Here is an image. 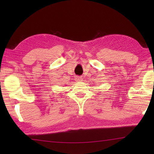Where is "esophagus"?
Returning a JSON list of instances; mask_svg holds the SVG:
<instances>
[{"instance_id": "obj_1", "label": "esophagus", "mask_w": 154, "mask_h": 154, "mask_svg": "<svg viewBox=\"0 0 154 154\" xmlns=\"http://www.w3.org/2000/svg\"><path fill=\"white\" fill-rule=\"evenodd\" d=\"M75 80H76L77 82H82V78L81 77H75Z\"/></svg>"}]
</instances>
